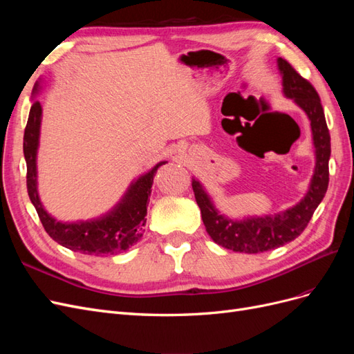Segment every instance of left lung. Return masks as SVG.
<instances>
[{
	"mask_svg": "<svg viewBox=\"0 0 354 354\" xmlns=\"http://www.w3.org/2000/svg\"><path fill=\"white\" fill-rule=\"evenodd\" d=\"M277 69L282 77L283 95L294 100L310 121L316 158L315 171L304 198L295 205L269 216H251L242 220H233L221 214L201 181L192 178L202 221L211 239L234 252L259 254L294 241L307 227L313 212L322 202L329 183L330 136L319 94L313 85L297 73L282 57H277Z\"/></svg>",
	"mask_w": 354,
	"mask_h": 354,
	"instance_id": "1",
	"label": "left lung"
}]
</instances>
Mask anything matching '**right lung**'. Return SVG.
Listing matches in <instances>:
<instances>
[{
	"label": "right lung",
	"instance_id": "right-lung-1",
	"mask_svg": "<svg viewBox=\"0 0 354 354\" xmlns=\"http://www.w3.org/2000/svg\"><path fill=\"white\" fill-rule=\"evenodd\" d=\"M41 91V82L35 84L32 97ZM42 108L38 100L32 102L28 124L24 136V155L26 160V185L30 202L38 212V217L53 241L65 248L87 255H113L127 251L142 239L146 224V214L151 196L153 177L160 160L147 173L134 178L116 205L100 217L80 221H59L48 214L42 205L38 194L37 153L39 146Z\"/></svg>",
	"mask_w": 354,
	"mask_h": 354
}]
</instances>
